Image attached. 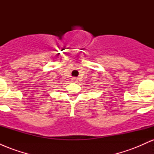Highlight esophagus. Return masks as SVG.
I'll return each instance as SVG.
<instances>
[{
    "instance_id": "1",
    "label": "esophagus",
    "mask_w": 154,
    "mask_h": 154,
    "mask_svg": "<svg viewBox=\"0 0 154 154\" xmlns=\"http://www.w3.org/2000/svg\"><path fill=\"white\" fill-rule=\"evenodd\" d=\"M72 81L73 82H77V81H78V79L77 78H76V77H73V78L72 79Z\"/></svg>"
}]
</instances>
